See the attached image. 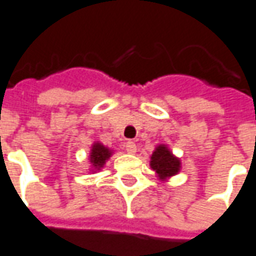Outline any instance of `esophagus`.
<instances>
[{
    "label": "esophagus",
    "instance_id": "esophagus-1",
    "mask_svg": "<svg viewBox=\"0 0 256 256\" xmlns=\"http://www.w3.org/2000/svg\"><path fill=\"white\" fill-rule=\"evenodd\" d=\"M125 150H126V153L130 154L136 153V144H135V142H132V140L126 142V144H125Z\"/></svg>",
    "mask_w": 256,
    "mask_h": 256
}]
</instances>
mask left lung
Here are the masks:
<instances>
[{
  "label": "left lung",
  "mask_w": 256,
  "mask_h": 256,
  "mask_svg": "<svg viewBox=\"0 0 256 256\" xmlns=\"http://www.w3.org/2000/svg\"><path fill=\"white\" fill-rule=\"evenodd\" d=\"M150 166L157 174L160 180L166 182L168 179L179 174L182 164L166 144H158L150 156Z\"/></svg>",
  "instance_id": "8db88e82"
}]
</instances>
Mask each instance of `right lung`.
I'll use <instances>...</instances> for the list:
<instances>
[{
    "label": "right lung",
    "instance_id": "1",
    "mask_svg": "<svg viewBox=\"0 0 256 256\" xmlns=\"http://www.w3.org/2000/svg\"><path fill=\"white\" fill-rule=\"evenodd\" d=\"M113 150L106 148L103 143L94 142L92 148H90V172H98L102 170L104 164L108 162V158L113 156Z\"/></svg>",
    "mask_w": 256,
    "mask_h": 256
}]
</instances>
